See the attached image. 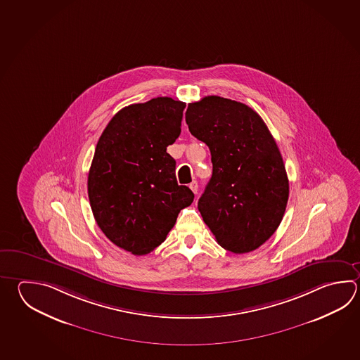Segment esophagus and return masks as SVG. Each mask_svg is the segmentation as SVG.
<instances>
[{"instance_id":"34e87169","label":"esophagus","mask_w":360,"mask_h":360,"mask_svg":"<svg viewBox=\"0 0 360 360\" xmlns=\"http://www.w3.org/2000/svg\"><path fill=\"white\" fill-rule=\"evenodd\" d=\"M190 188L195 195H197V192H198V184H197L196 181H193V182L190 184Z\"/></svg>"}]
</instances>
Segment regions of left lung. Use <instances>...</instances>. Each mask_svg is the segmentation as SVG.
Wrapping results in <instances>:
<instances>
[{"label": "left lung", "mask_w": 360, "mask_h": 360, "mask_svg": "<svg viewBox=\"0 0 360 360\" xmlns=\"http://www.w3.org/2000/svg\"><path fill=\"white\" fill-rule=\"evenodd\" d=\"M186 122L211 153L212 176L198 200L205 224L226 251L257 250L289 198L283 156L264 120L243 103L210 95L188 104Z\"/></svg>", "instance_id": "left-lung-1"}]
</instances>
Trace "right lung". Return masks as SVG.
Segmentation results:
<instances>
[{
    "instance_id": "1",
    "label": "right lung",
    "mask_w": 360,
    "mask_h": 360,
    "mask_svg": "<svg viewBox=\"0 0 360 360\" xmlns=\"http://www.w3.org/2000/svg\"><path fill=\"white\" fill-rule=\"evenodd\" d=\"M186 103L168 96L131 104L109 121L95 148L88 195L98 226L136 256L162 245L193 192L176 184L167 148L181 135Z\"/></svg>"
}]
</instances>
